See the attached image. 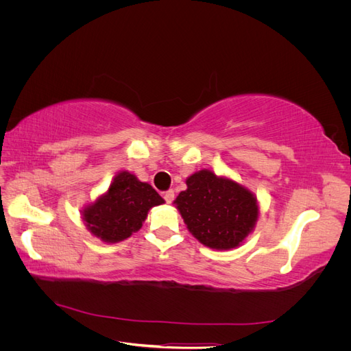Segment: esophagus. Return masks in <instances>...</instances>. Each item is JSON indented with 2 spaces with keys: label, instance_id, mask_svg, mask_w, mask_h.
Listing matches in <instances>:
<instances>
[{
  "label": "esophagus",
  "instance_id": "34e87169",
  "mask_svg": "<svg viewBox=\"0 0 351 351\" xmlns=\"http://www.w3.org/2000/svg\"><path fill=\"white\" fill-rule=\"evenodd\" d=\"M164 199L167 204H171V202L174 200V190H171V189L167 190V192L164 193Z\"/></svg>",
  "mask_w": 351,
  "mask_h": 351
}]
</instances>
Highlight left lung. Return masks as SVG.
Returning <instances> with one entry per match:
<instances>
[{"label":"left lung","instance_id":"left-lung-1","mask_svg":"<svg viewBox=\"0 0 351 351\" xmlns=\"http://www.w3.org/2000/svg\"><path fill=\"white\" fill-rule=\"evenodd\" d=\"M186 184L187 189L174 204L189 231L210 249L240 246L259 215L256 197L250 190L209 169L192 174Z\"/></svg>","mask_w":351,"mask_h":351}]
</instances>
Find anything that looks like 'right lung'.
Segmentation results:
<instances>
[{
	"label": "right lung",
	"instance_id": "right-lung-1",
	"mask_svg": "<svg viewBox=\"0 0 351 351\" xmlns=\"http://www.w3.org/2000/svg\"><path fill=\"white\" fill-rule=\"evenodd\" d=\"M161 204L164 199L151 184L121 171L114 177L107 193L84 208L83 221L93 236L117 243L139 231L149 209Z\"/></svg>",
	"mask_w": 351,
	"mask_h": 351
}]
</instances>
